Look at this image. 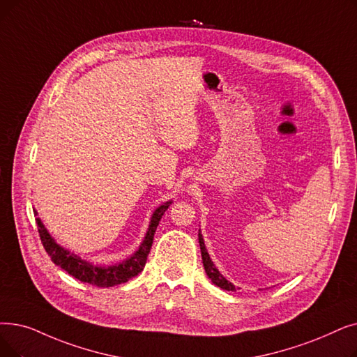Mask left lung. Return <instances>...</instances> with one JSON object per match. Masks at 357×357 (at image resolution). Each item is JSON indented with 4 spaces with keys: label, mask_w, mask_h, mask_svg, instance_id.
<instances>
[{
    "label": "left lung",
    "mask_w": 357,
    "mask_h": 357,
    "mask_svg": "<svg viewBox=\"0 0 357 357\" xmlns=\"http://www.w3.org/2000/svg\"><path fill=\"white\" fill-rule=\"evenodd\" d=\"M198 242H199V250H201V257H203V264H204V270L208 275L210 280L215 284L219 286L220 289L223 290H236L239 287H235L234 283H230L229 280H226V278L223 277V274L215 268V266L213 264V261L206 250V243H204V239H203V235H201V230H198Z\"/></svg>",
    "instance_id": "1"
}]
</instances>
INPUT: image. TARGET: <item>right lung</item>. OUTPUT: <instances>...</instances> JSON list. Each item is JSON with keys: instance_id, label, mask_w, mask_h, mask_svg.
<instances>
[{"instance_id": "obj_1", "label": "right lung", "mask_w": 357, "mask_h": 357, "mask_svg": "<svg viewBox=\"0 0 357 357\" xmlns=\"http://www.w3.org/2000/svg\"><path fill=\"white\" fill-rule=\"evenodd\" d=\"M170 204H172V199L166 201V203L160 204L156 210L153 211L146 236L140 243V246H138V250L127 259H123L118 262V264H112V266H96L93 264V262L75 255L74 252H70L64 246L56 243V241L51 236L48 229L45 227V225L42 223L39 217H36V223H38L39 236L43 243L45 251L48 252L55 266L66 270L70 275L75 277L77 280L80 282L90 283L98 287H112V286L128 282L130 278L135 277L138 273L143 271L147 261V255L150 252V248L153 243L154 231H156L162 215L165 214V211ZM33 211L38 215V211L36 210Z\"/></svg>"}]
</instances>
